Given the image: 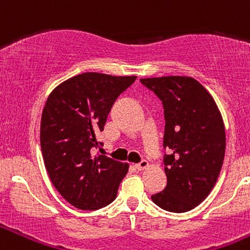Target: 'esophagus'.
I'll use <instances>...</instances> for the list:
<instances>
[{
  "label": "esophagus",
  "instance_id": "esophagus-1",
  "mask_svg": "<svg viewBox=\"0 0 250 250\" xmlns=\"http://www.w3.org/2000/svg\"><path fill=\"white\" fill-rule=\"evenodd\" d=\"M135 167H136V169H138V170H144V169H146V167H149V161L141 160L139 164L135 165Z\"/></svg>",
  "mask_w": 250,
  "mask_h": 250
}]
</instances>
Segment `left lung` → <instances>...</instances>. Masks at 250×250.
<instances>
[{
	"mask_svg": "<svg viewBox=\"0 0 250 250\" xmlns=\"http://www.w3.org/2000/svg\"><path fill=\"white\" fill-rule=\"evenodd\" d=\"M163 103L167 184L151 195L158 207L184 213L199 205L215 185L225 154V129L215 101L193 77L140 79Z\"/></svg>",
	"mask_w": 250,
	"mask_h": 250,
	"instance_id": "obj_1",
	"label": "left lung"
}]
</instances>
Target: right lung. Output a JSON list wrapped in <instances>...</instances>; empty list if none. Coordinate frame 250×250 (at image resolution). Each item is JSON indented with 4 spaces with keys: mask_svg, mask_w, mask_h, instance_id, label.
I'll return each instance as SVG.
<instances>
[{
    "mask_svg": "<svg viewBox=\"0 0 250 250\" xmlns=\"http://www.w3.org/2000/svg\"><path fill=\"white\" fill-rule=\"evenodd\" d=\"M136 76L83 72L55 87L41 116L40 141L50 180L63 199L81 210L114 202L129 165L94 155L119 95Z\"/></svg>",
    "mask_w": 250,
    "mask_h": 250,
    "instance_id": "1",
    "label": "right lung"
}]
</instances>
